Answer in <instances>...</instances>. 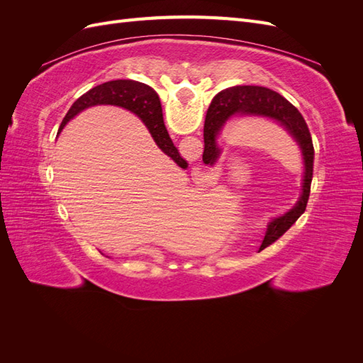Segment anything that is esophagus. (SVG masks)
<instances>
[{
    "mask_svg": "<svg viewBox=\"0 0 363 363\" xmlns=\"http://www.w3.org/2000/svg\"><path fill=\"white\" fill-rule=\"evenodd\" d=\"M192 175H194V180L195 182H204V171H203V168H194V171H192Z\"/></svg>",
    "mask_w": 363,
    "mask_h": 363,
    "instance_id": "1",
    "label": "esophagus"
}]
</instances>
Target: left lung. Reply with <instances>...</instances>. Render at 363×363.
Wrapping results in <instances>:
<instances>
[{"instance_id":"8db88e82","label":"left lung","mask_w":363,"mask_h":363,"mask_svg":"<svg viewBox=\"0 0 363 363\" xmlns=\"http://www.w3.org/2000/svg\"><path fill=\"white\" fill-rule=\"evenodd\" d=\"M235 116H262L279 123L294 138L303 156V186L301 195L296 204L281 216L272 218L268 223L262 247L265 248L288 232L291 225L306 211L307 200L311 194V183L313 175V144L311 131L301 113L296 111L286 98L262 86H233L230 89L219 92L208 111L204 121V152L203 162L215 164L221 156V148L218 145V135L224 125Z\"/></svg>"}]
</instances>
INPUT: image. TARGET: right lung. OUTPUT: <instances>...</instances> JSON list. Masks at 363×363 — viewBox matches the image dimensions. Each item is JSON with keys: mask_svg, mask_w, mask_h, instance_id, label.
<instances>
[{"mask_svg": "<svg viewBox=\"0 0 363 363\" xmlns=\"http://www.w3.org/2000/svg\"><path fill=\"white\" fill-rule=\"evenodd\" d=\"M101 104L123 107L138 115L142 119V123L147 125L152 139H155L157 147L164 152V155H168L179 167H188L186 160L182 159V156L179 155V150L174 147L167 131V127H164L159 95L152 87L135 80H113L92 87L91 91L83 94L79 100L71 106L67 116L62 121L60 130L67 125L75 115L83 112L84 108Z\"/></svg>", "mask_w": 363, "mask_h": 363, "instance_id": "obj_1", "label": "right lung"}]
</instances>
